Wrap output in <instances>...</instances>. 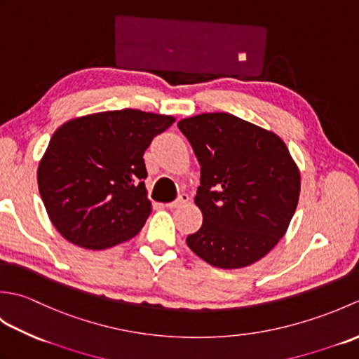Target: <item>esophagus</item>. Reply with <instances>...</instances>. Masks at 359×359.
Segmentation results:
<instances>
[{"instance_id": "34e87169", "label": "esophagus", "mask_w": 359, "mask_h": 359, "mask_svg": "<svg viewBox=\"0 0 359 359\" xmlns=\"http://www.w3.org/2000/svg\"><path fill=\"white\" fill-rule=\"evenodd\" d=\"M188 199H189L188 194H180L174 202L166 203V207H168V208H179V207H184V205L188 202Z\"/></svg>"}]
</instances>
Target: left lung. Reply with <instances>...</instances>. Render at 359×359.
<instances>
[{
    "label": "left lung",
    "mask_w": 359,
    "mask_h": 359,
    "mask_svg": "<svg viewBox=\"0 0 359 359\" xmlns=\"http://www.w3.org/2000/svg\"><path fill=\"white\" fill-rule=\"evenodd\" d=\"M201 165L203 222L188 247L219 269L264 257L285 234L301 191L299 170L276 134L226 112L177 123Z\"/></svg>",
    "instance_id": "left-lung-1"
}]
</instances>
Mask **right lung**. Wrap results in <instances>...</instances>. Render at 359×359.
Returning a JSON list of instances; mask_svg holds the SVG:
<instances>
[{
	"mask_svg": "<svg viewBox=\"0 0 359 359\" xmlns=\"http://www.w3.org/2000/svg\"><path fill=\"white\" fill-rule=\"evenodd\" d=\"M174 117L137 109L67 121L38 166L41 201L65 239L104 250L142 230L151 212L143 154Z\"/></svg>",
	"mask_w": 359,
	"mask_h": 359,
	"instance_id": "add662e5",
	"label": "right lung"
}]
</instances>
